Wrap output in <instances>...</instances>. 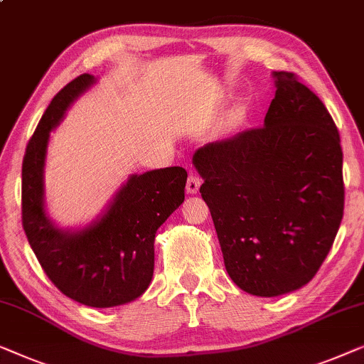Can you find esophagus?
Listing matches in <instances>:
<instances>
[{
    "label": "esophagus",
    "mask_w": 364,
    "mask_h": 364,
    "mask_svg": "<svg viewBox=\"0 0 364 364\" xmlns=\"http://www.w3.org/2000/svg\"><path fill=\"white\" fill-rule=\"evenodd\" d=\"M201 178H199L198 175H194V173H191V175L188 176V181H186V191L189 194H196L199 191V186H201Z\"/></svg>",
    "instance_id": "1"
}]
</instances>
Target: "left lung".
Here are the masks:
<instances>
[{"label": "left lung", "instance_id": "1", "mask_svg": "<svg viewBox=\"0 0 364 364\" xmlns=\"http://www.w3.org/2000/svg\"><path fill=\"white\" fill-rule=\"evenodd\" d=\"M264 127L208 143L193 163L224 265L247 294L309 284L328 255L345 208L340 133L294 73H274Z\"/></svg>", "mask_w": 364, "mask_h": 364}]
</instances>
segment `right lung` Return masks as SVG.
<instances>
[{
  "instance_id": "1",
  "label": "right lung",
  "mask_w": 364,
  "mask_h": 364,
  "mask_svg": "<svg viewBox=\"0 0 364 364\" xmlns=\"http://www.w3.org/2000/svg\"><path fill=\"white\" fill-rule=\"evenodd\" d=\"M90 84V74L70 80L36 127L23 160L21 213L31 249L50 282L82 305L107 309L138 299L150 285L155 234L184 201L188 173L171 166L133 175L104 216L89 228L64 232L53 226L43 203L49 132Z\"/></svg>"
}]
</instances>
